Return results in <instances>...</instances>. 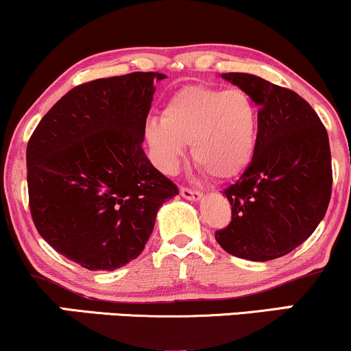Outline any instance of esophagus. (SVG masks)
<instances>
[{
	"label": "esophagus",
	"mask_w": 351,
	"mask_h": 351,
	"mask_svg": "<svg viewBox=\"0 0 351 351\" xmlns=\"http://www.w3.org/2000/svg\"><path fill=\"white\" fill-rule=\"evenodd\" d=\"M180 195L183 196L184 199H189V201H201V199H203V193H199V191H195V189L181 188Z\"/></svg>",
	"instance_id": "obj_1"
}]
</instances>
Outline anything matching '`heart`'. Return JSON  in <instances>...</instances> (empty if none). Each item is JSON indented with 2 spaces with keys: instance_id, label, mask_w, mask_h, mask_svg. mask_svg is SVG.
<instances>
[{
  "instance_id": "1",
  "label": "heart",
  "mask_w": 351,
  "mask_h": 351,
  "mask_svg": "<svg viewBox=\"0 0 351 351\" xmlns=\"http://www.w3.org/2000/svg\"><path fill=\"white\" fill-rule=\"evenodd\" d=\"M259 114L241 88L221 90L208 86L178 88L163 106L162 120L152 119L145 138L156 167L167 175L178 171L186 147L196 165L213 178L239 176L257 147Z\"/></svg>"
}]
</instances>
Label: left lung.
I'll list each match as a JSON object with an SVG mask.
<instances>
[{
	"instance_id": "1",
	"label": "left lung",
	"mask_w": 351,
	"mask_h": 351,
	"mask_svg": "<svg viewBox=\"0 0 351 351\" xmlns=\"http://www.w3.org/2000/svg\"><path fill=\"white\" fill-rule=\"evenodd\" d=\"M221 77L259 106L257 147L245 171L224 195L232 221L216 231L224 251L265 263L308 239L332 195L328 135L299 94L245 72Z\"/></svg>"
}]
</instances>
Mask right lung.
Wrapping results in <instances>:
<instances>
[{"label": "right lung", "mask_w": 351, "mask_h": 351, "mask_svg": "<svg viewBox=\"0 0 351 351\" xmlns=\"http://www.w3.org/2000/svg\"><path fill=\"white\" fill-rule=\"evenodd\" d=\"M165 77L132 72L74 87L27 143L36 229L88 271H115L136 259L158 209L178 195L142 148L155 84Z\"/></svg>", "instance_id": "right-lung-1"}]
</instances>
